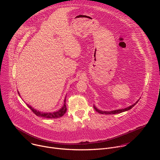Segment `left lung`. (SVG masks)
Masks as SVG:
<instances>
[{
  "label": "left lung",
  "mask_w": 160,
  "mask_h": 160,
  "mask_svg": "<svg viewBox=\"0 0 160 160\" xmlns=\"http://www.w3.org/2000/svg\"><path fill=\"white\" fill-rule=\"evenodd\" d=\"M138 101H138L135 104H133V105H132V106H129V107H128V108H127L122 109H117V110L111 111H101V110L98 109V108H96L94 106V109H95L97 112H98L99 113H101V114H105V115H112V114H113V115H114V114L120 113V112H124V111H128V110L132 109L137 103L138 102Z\"/></svg>",
  "instance_id": "1"
}]
</instances>
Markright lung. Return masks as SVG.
Segmentation results:
<instances>
[{"label":"right lung","instance_id":"right-lung-1","mask_svg":"<svg viewBox=\"0 0 160 160\" xmlns=\"http://www.w3.org/2000/svg\"><path fill=\"white\" fill-rule=\"evenodd\" d=\"M18 94H19V92H18ZM64 103L63 106L59 110H58L56 112H40V111H37L36 109H33L32 107H31L28 104H27V106L37 117H40L46 118H58L62 117L65 114V112H66L67 109H66V99H64Z\"/></svg>","mask_w":160,"mask_h":160}]
</instances>
